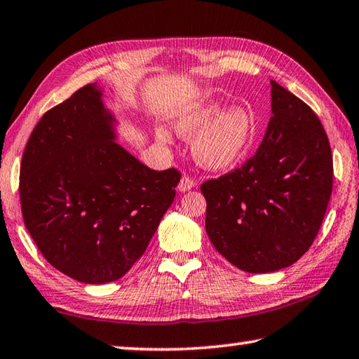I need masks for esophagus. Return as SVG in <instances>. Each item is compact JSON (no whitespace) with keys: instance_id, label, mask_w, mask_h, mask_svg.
Listing matches in <instances>:
<instances>
[{"instance_id":"obj_1","label":"esophagus","mask_w":359,"mask_h":359,"mask_svg":"<svg viewBox=\"0 0 359 359\" xmlns=\"http://www.w3.org/2000/svg\"><path fill=\"white\" fill-rule=\"evenodd\" d=\"M194 185H196V182L189 177L188 174H184L179 182V191H188V189H191Z\"/></svg>"}]
</instances>
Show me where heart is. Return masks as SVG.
<instances>
[{
	"instance_id": "obj_1",
	"label": "heart",
	"mask_w": 359,
	"mask_h": 359,
	"mask_svg": "<svg viewBox=\"0 0 359 359\" xmlns=\"http://www.w3.org/2000/svg\"><path fill=\"white\" fill-rule=\"evenodd\" d=\"M219 114L216 104H207L182 116L177 130L185 138H193V154L201 165L213 170L226 168L241 156L249 146L254 126L248 111L241 107H231ZM218 118H216L215 116ZM160 142H170L168 132L157 130Z\"/></svg>"
}]
</instances>
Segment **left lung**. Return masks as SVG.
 <instances>
[{
    "label": "left lung",
    "mask_w": 359,
    "mask_h": 359,
    "mask_svg": "<svg viewBox=\"0 0 359 359\" xmlns=\"http://www.w3.org/2000/svg\"><path fill=\"white\" fill-rule=\"evenodd\" d=\"M272 116L257 152L201 185L216 250L252 273L287 268L311 248L333 189V156L310 105L271 81Z\"/></svg>",
    "instance_id": "8db88e82"
}]
</instances>
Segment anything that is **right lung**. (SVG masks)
<instances>
[{
    "instance_id": "obj_1",
    "label": "right lung",
    "mask_w": 359,
    "mask_h": 359,
    "mask_svg": "<svg viewBox=\"0 0 359 359\" xmlns=\"http://www.w3.org/2000/svg\"><path fill=\"white\" fill-rule=\"evenodd\" d=\"M101 91L87 83L35 126L20 166L25 226L77 282H115L144 254L175 198L177 168L156 171L114 142Z\"/></svg>"
}]
</instances>
